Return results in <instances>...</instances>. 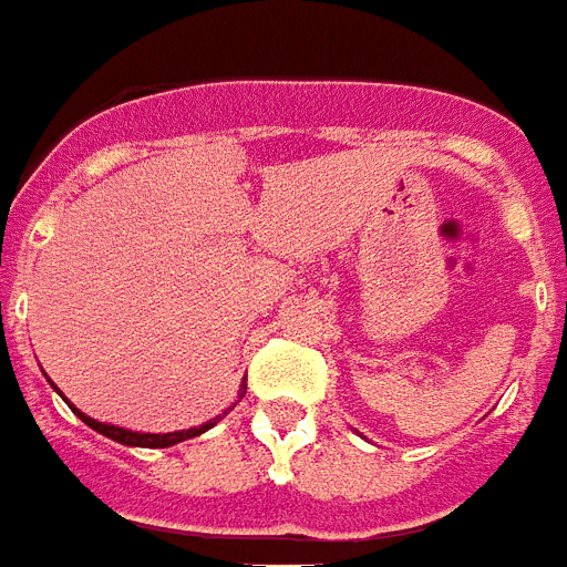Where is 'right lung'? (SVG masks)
I'll return each instance as SVG.
<instances>
[{
  "label": "right lung",
  "mask_w": 567,
  "mask_h": 567,
  "mask_svg": "<svg viewBox=\"0 0 567 567\" xmlns=\"http://www.w3.org/2000/svg\"><path fill=\"white\" fill-rule=\"evenodd\" d=\"M246 389V386H244ZM244 389H240V399H244ZM62 395V392H59ZM68 401V399H64ZM71 404V401H68ZM71 410L76 413V416L85 422L89 427H94L97 434H103V437L115 440V443H121V446H140V449H166V446H175V443H184V440L189 437H198V434H205L207 427H214L216 422L223 416L210 419V422H205V425L198 427H187V431H168V434H142V431H127V427H118V425H106V422H97V419L85 416V413H80V410L73 408Z\"/></svg>",
  "instance_id": "obj_1"
}]
</instances>
